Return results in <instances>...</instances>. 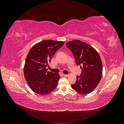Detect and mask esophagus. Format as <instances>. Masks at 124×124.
<instances>
[{"instance_id":"obj_1","label":"esophagus","mask_w":124,"mask_h":124,"mask_svg":"<svg viewBox=\"0 0 124 124\" xmlns=\"http://www.w3.org/2000/svg\"><path fill=\"white\" fill-rule=\"evenodd\" d=\"M63 76H64V77H68V74H63Z\"/></svg>"}]
</instances>
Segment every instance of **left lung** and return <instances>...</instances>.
I'll use <instances>...</instances> for the list:
<instances>
[{
  "instance_id": "1",
  "label": "left lung",
  "mask_w": 124,
  "mask_h": 124,
  "mask_svg": "<svg viewBox=\"0 0 124 124\" xmlns=\"http://www.w3.org/2000/svg\"><path fill=\"white\" fill-rule=\"evenodd\" d=\"M66 46L72 52L76 62L82 69L81 76L71 85L74 91L82 95L92 93L98 85L102 75L100 56L91 45L80 40L69 41Z\"/></svg>"
}]
</instances>
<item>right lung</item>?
Listing matches in <instances>:
<instances>
[{
    "instance_id": "right-lung-1",
    "label": "right lung",
    "mask_w": 124,
    "mask_h": 124,
    "mask_svg": "<svg viewBox=\"0 0 124 124\" xmlns=\"http://www.w3.org/2000/svg\"><path fill=\"white\" fill-rule=\"evenodd\" d=\"M64 44L63 41L46 40L35 44L26 57L24 77L32 91L46 95L57 87L61 78L58 73L47 71V66L56 52Z\"/></svg>"
}]
</instances>
